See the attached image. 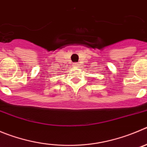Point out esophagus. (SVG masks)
<instances>
[{"label": "esophagus", "instance_id": "obj_1", "mask_svg": "<svg viewBox=\"0 0 147 147\" xmlns=\"http://www.w3.org/2000/svg\"><path fill=\"white\" fill-rule=\"evenodd\" d=\"M79 65V64H78V63H75V64H74V66H75V67H77V66H78Z\"/></svg>", "mask_w": 147, "mask_h": 147}]
</instances>
